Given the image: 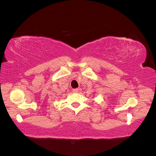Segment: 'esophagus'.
<instances>
[{
  "label": "esophagus",
  "mask_w": 156,
  "mask_h": 156,
  "mask_svg": "<svg viewBox=\"0 0 156 156\" xmlns=\"http://www.w3.org/2000/svg\"><path fill=\"white\" fill-rule=\"evenodd\" d=\"M79 91H80V89H73L72 91L73 92V93H78Z\"/></svg>",
  "instance_id": "esophagus-1"
}]
</instances>
